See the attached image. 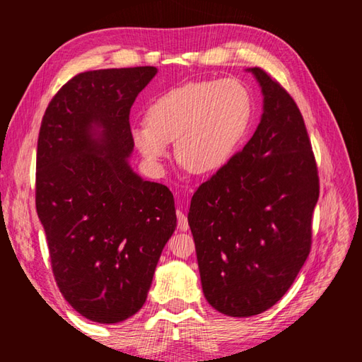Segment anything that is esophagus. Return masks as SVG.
I'll use <instances>...</instances> for the list:
<instances>
[{
  "instance_id": "1",
  "label": "esophagus",
  "mask_w": 362,
  "mask_h": 362,
  "mask_svg": "<svg viewBox=\"0 0 362 362\" xmlns=\"http://www.w3.org/2000/svg\"><path fill=\"white\" fill-rule=\"evenodd\" d=\"M177 228H179L180 232H187L188 230V219L185 216V213H182L180 209L177 210Z\"/></svg>"
}]
</instances>
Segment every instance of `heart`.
Segmentation results:
<instances>
[{
  "label": "heart",
  "instance_id": "b5f03b06",
  "mask_svg": "<svg viewBox=\"0 0 362 362\" xmlns=\"http://www.w3.org/2000/svg\"><path fill=\"white\" fill-rule=\"evenodd\" d=\"M253 117L250 91L236 79L199 81L157 96L146 112L148 124L132 127V141L149 165L175 158L194 174H213L233 158Z\"/></svg>",
  "mask_w": 362,
  "mask_h": 362
}]
</instances>
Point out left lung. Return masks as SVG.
I'll list each match as a JSON object with an SVG mask.
<instances>
[{
    "mask_svg": "<svg viewBox=\"0 0 362 362\" xmlns=\"http://www.w3.org/2000/svg\"><path fill=\"white\" fill-rule=\"evenodd\" d=\"M255 134L191 199L204 296L214 310L250 317L286 294L311 250L319 175L297 104L264 70Z\"/></svg>",
    "mask_w": 362,
    "mask_h": 362,
    "instance_id": "obj_1",
    "label": "left lung"
}]
</instances>
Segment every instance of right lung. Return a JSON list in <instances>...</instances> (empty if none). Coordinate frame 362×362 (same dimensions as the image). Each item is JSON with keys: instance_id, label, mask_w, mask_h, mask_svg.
I'll use <instances>...</instances> for the list:
<instances>
[{"instance_id": "obj_1", "label": "right lung", "mask_w": 362, "mask_h": 362, "mask_svg": "<svg viewBox=\"0 0 362 362\" xmlns=\"http://www.w3.org/2000/svg\"><path fill=\"white\" fill-rule=\"evenodd\" d=\"M156 66L86 71L46 109L37 141L35 206L52 274L81 316L118 324L141 310L177 226L174 196L143 180L129 115Z\"/></svg>"}]
</instances>
